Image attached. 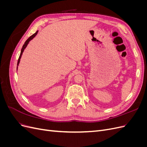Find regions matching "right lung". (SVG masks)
Listing matches in <instances>:
<instances>
[{"label":"right lung","mask_w":147,"mask_h":147,"mask_svg":"<svg viewBox=\"0 0 147 147\" xmlns=\"http://www.w3.org/2000/svg\"><path fill=\"white\" fill-rule=\"evenodd\" d=\"M38 32V30H37V32H35V34H34L32 35H31V36L27 40H26V41L25 42L23 46V48H22V49H21V53H20V57H19V59H18V63H17V70H18V65H19L20 63V60H21V58L22 55H23V53L24 50L26 49V48L27 47V46H28V45L29 44V42H30V40H32L37 35Z\"/></svg>","instance_id":"obj_1"}]
</instances>
